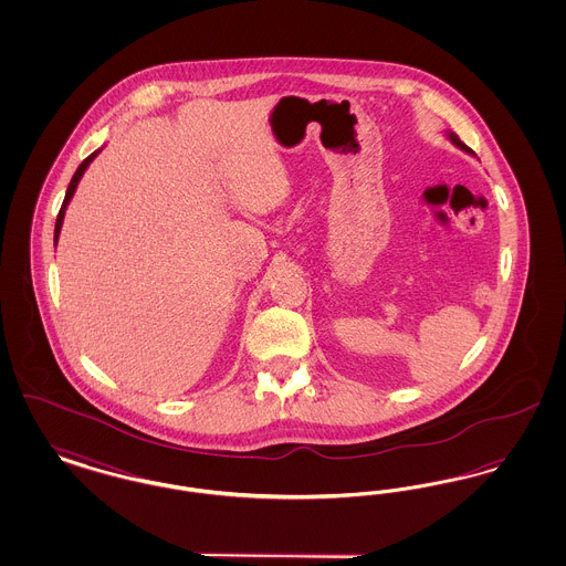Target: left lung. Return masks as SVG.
<instances>
[{"instance_id": "obj_1", "label": "left lung", "mask_w": 566, "mask_h": 566, "mask_svg": "<svg viewBox=\"0 0 566 566\" xmlns=\"http://www.w3.org/2000/svg\"><path fill=\"white\" fill-rule=\"evenodd\" d=\"M446 135H448V139H450V142H452L457 148H460L462 153H467V155L475 157V153H473V150H471V148H469V146H467V144H464V142H462V139H460V137L454 134V132H446Z\"/></svg>"}]
</instances>
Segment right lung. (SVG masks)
Masks as SVG:
<instances>
[{
    "instance_id": "obj_1",
    "label": "right lung",
    "mask_w": 566,
    "mask_h": 566,
    "mask_svg": "<svg viewBox=\"0 0 566 566\" xmlns=\"http://www.w3.org/2000/svg\"><path fill=\"white\" fill-rule=\"evenodd\" d=\"M102 150V148H99ZM99 150H95L93 155H88L84 161L78 165V169H76V174H74V178H72V182H70V187H67V192H65V199H63V206H61V210H59V216H56V224H54V245H56V240H59V233H61V227H63V216H65V210H67V206H70V201H72V197H74V192H76V187H78V182H81L82 176H84V171H86V167L93 163V159L99 155Z\"/></svg>"
}]
</instances>
